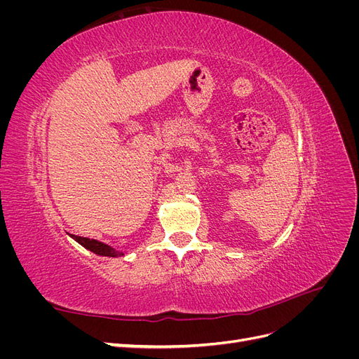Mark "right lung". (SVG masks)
<instances>
[{
  "instance_id": "obj_1",
  "label": "right lung",
  "mask_w": 359,
  "mask_h": 359,
  "mask_svg": "<svg viewBox=\"0 0 359 359\" xmlns=\"http://www.w3.org/2000/svg\"><path fill=\"white\" fill-rule=\"evenodd\" d=\"M76 243H79L82 247H85L90 252L99 255V256H107V257H121L124 256L123 252L119 250H115L114 247L107 245L104 243H100L97 240H90V238H83V236H78V235H70Z\"/></svg>"
}]
</instances>
